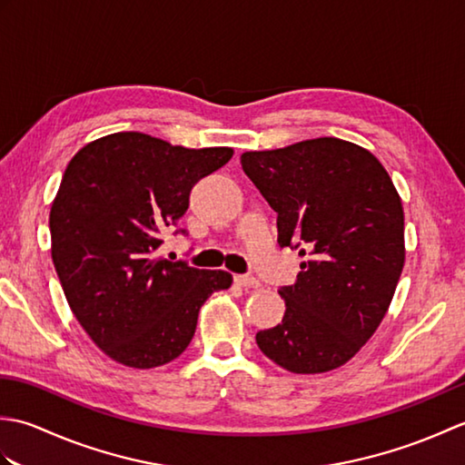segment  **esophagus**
Segmentation results:
<instances>
[{
    "mask_svg": "<svg viewBox=\"0 0 465 465\" xmlns=\"http://www.w3.org/2000/svg\"><path fill=\"white\" fill-rule=\"evenodd\" d=\"M235 283L242 285L245 290H258L260 288V280L252 278V275H235Z\"/></svg>",
    "mask_w": 465,
    "mask_h": 465,
    "instance_id": "obj_1",
    "label": "esophagus"
}]
</instances>
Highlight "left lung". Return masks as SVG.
I'll list each match as a JSON object with an SVG mask.
<instances>
[{
    "mask_svg": "<svg viewBox=\"0 0 465 465\" xmlns=\"http://www.w3.org/2000/svg\"><path fill=\"white\" fill-rule=\"evenodd\" d=\"M242 167L278 212L282 248L308 258L295 283L280 290L282 323L255 341L293 373L340 368L378 330L400 282V193L378 157L338 137L245 152Z\"/></svg>",
    "mask_w": 465,
    "mask_h": 465,
    "instance_id": "obj_1",
    "label": "left lung"
}]
</instances>
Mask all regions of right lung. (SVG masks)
<instances>
[{"label":"right lung","mask_w":465,"mask_h":465,"mask_svg":"<svg viewBox=\"0 0 465 465\" xmlns=\"http://www.w3.org/2000/svg\"><path fill=\"white\" fill-rule=\"evenodd\" d=\"M232 155V147L190 150L120 132L67 163L49 212L52 260L75 320L114 361L170 363L190 345L203 302L232 285V273L157 255L192 187Z\"/></svg>","instance_id":"obj_1"}]
</instances>
